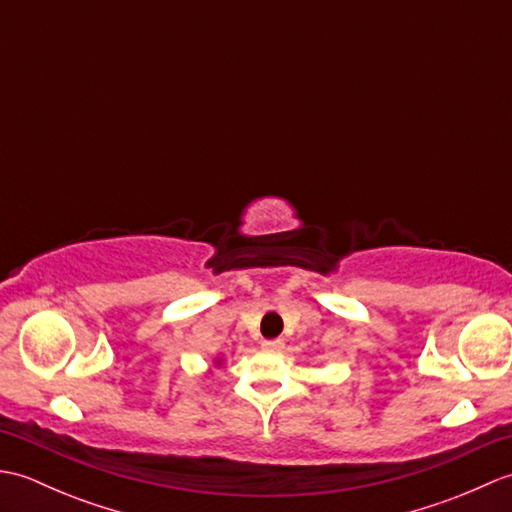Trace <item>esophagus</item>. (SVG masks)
Here are the masks:
<instances>
[{"label": "esophagus", "mask_w": 512, "mask_h": 512, "mask_svg": "<svg viewBox=\"0 0 512 512\" xmlns=\"http://www.w3.org/2000/svg\"><path fill=\"white\" fill-rule=\"evenodd\" d=\"M262 347H264L266 352H281V350H284V341H281V339H270V341H264Z\"/></svg>", "instance_id": "esophagus-1"}]
</instances>
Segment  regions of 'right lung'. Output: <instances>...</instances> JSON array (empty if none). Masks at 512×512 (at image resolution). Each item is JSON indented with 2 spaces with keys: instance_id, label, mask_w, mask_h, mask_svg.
<instances>
[{
  "instance_id": "right-lung-1",
  "label": "right lung",
  "mask_w": 512,
  "mask_h": 512,
  "mask_svg": "<svg viewBox=\"0 0 512 512\" xmlns=\"http://www.w3.org/2000/svg\"><path fill=\"white\" fill-rule=\"evenodd\" d=\"M213 365L220 367V365H222V356H215V358H213Z\"/></svg>"
}]
</instances>
